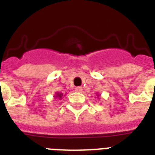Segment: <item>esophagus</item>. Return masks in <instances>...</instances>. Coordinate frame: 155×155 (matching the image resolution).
Here are the masks:
<instances>
[{
    "label": "esophagus",
    "mask_w": 155,
    "mask_h": 155,
    "mask_svg": "<svg viewBox=\"0 0 155 155\" xmlns=\"http://www.w3.org/2000/svg\"><path fill=\"white\" fill-rule=\"evenodd\" d=\"M75 92H82L83 88H82V87H75Z\"/></svg>",
    "instance_id": "1"
}]
</instances>
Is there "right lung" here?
<instances>
[{"label": "right lung", "mask_w": 155, "mask_h": 155, "mask_svg": "<svg viewBox=\"0 0 155 155\" xmlns=\"http://www.w3.org/2000/svg\"><path fill=\"white\" fill-rule=\"evenodd\" d=\"M57 97H58V98H61V97H62V94L61 93H57V96H56Z\"/></svg>", "instance_id": "add662e5"}]
</instances>
